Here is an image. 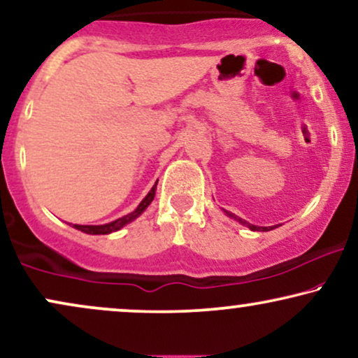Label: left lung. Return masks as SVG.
Segmentation results:
<instances>
[{
    "label": "left lung",
    "instance_id": "1",
    "mask_svg": "<svg viewBox=\"0 0 358 358\" xmlns=\"http://www.w3.org/2000/svg\"><path fill=\"white\" fill-rule=\"evenodd\" d=\"M226 215L229 216V218H233V220H236L238 223H241L243 226H248V228L251 229V231H271V229H274V228H278V224L275 226H256V224H251V223H248L246 220H243V218H239V216H236V215H233V213H229V211H224Z\"/></svg>",
    "mask_w": 358,
    "mask_h": 358
}]
</instances>
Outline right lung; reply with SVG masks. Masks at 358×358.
Wrapping results in <instances>:
<instances>
[{
    "mask_svg": "<svg viewBox=\"0 0 358 358\" xmlns=\"http://www.w3.org/2000/svg\"><path fill=\"white\" fill-rule=\"evenodd\" d=\"M157 183H158V180L155 182V185L152 187L150 192H148L147 196L143 198L142 201H140V205L135 208L132 213H129V215L122 216V218L115 220V221H110V223H106V224H72V228L79 229V231H83L85 234H110L114 231H119L120 228H124L125 224L132 223L135 218H138V216L147 210L148 205H150V203L153 201V198H155Z\"/></svg>",
    "mask_w": 358,
    "mask_h": 358,
    "instance_id": "add662e5",
    "label": "right lung"
}]
</instances>
